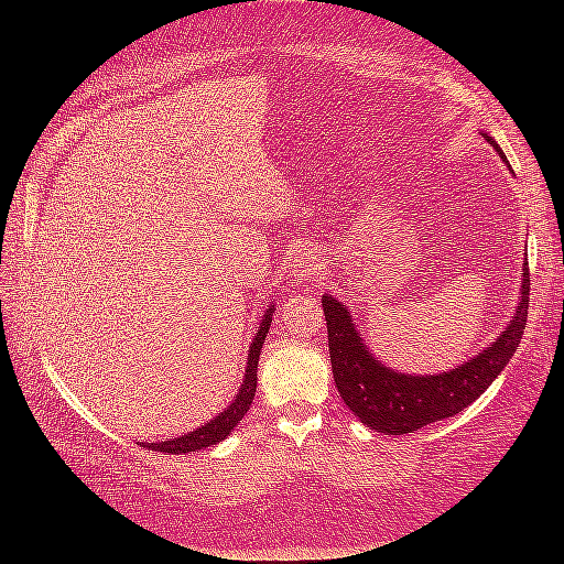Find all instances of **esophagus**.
Listing matches in <instances>:
<instances>
[{
  "label": "esophagus",
  "instance_id": "obj_1",
  "mask_svg": "<svg viewBox=\"0 0 564 564\" xmlns=\"http://www.w3.org/2000/svg\"><path fill=\"white\" fill-rule=\"evenodd\" d=\"M319 270H322V259H319L317 251L305 249V251H299L294 256V265H292V278L294 280H299V282L315 280L319 275Z\"/></svg>",
  "mask_w": 564,
  "mask_h": 564
}]
</instances>
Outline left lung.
<instances>
[{"label":"left lung","instance_id":"left-lung-1","mask_svg":"<svg viewBox=\"0 0 564 564\" xmlns=\"http://www.w3.org/2000/svg\"><path fill=\"white\" fill-rule=\"evenodd\" d=\"M482 135L508 164L499 143L485 131ZM322 308L324 317H327L329 357L338 395L367 429L386 435H404L433 421L464 412L510 362L527 324L529 268L524 261L516 315L497 340L470 357L468 362L440 373H404L386 367L367 348L344 303L332 294H324Z\"/></svg>","mask_w":564,"mask_h":564}]
</instances>
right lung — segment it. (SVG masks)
<instances>
[{
  "label": "right lung",
  "mask_w": 564,
  "mask_h": 564,
  "mask_svg": "<svg viewBox=\"0 0 564 564\" xmlns=\"http://www.w3.org/2000/svg\"><path fill=\"white\" fill-rule=\"evenodd\" d=\"M272 313H275V303H270L265 313H263L259 332H256L251 346H249V352H247V367H245L242 386H240V390H237L235 400L224 409V412H220L218 416H214L212 421H207L204 425H199V429L185 433L181 437H172V440H164V442H143V447L155 449V452H164V454H187V452H197V449H204V447L218 445V442H224L237 429V423L245 419V414L249 412V406L253 402V395H256V381H259L256 371H259V355H261V348L265 344V336H268L270 322H272Z\"/></svg>",
  "instance_id": "1"
}]
</instances>
